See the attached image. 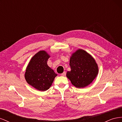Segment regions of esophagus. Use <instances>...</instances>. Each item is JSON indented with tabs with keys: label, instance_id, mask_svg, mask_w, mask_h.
I'll list each match as a JSON object with an SVG mask.
<instances>
[{
	"label": "esophagus",
	"instance_id": "esophagus-1",
	"mask_svg": "<svg viewBox=\"0 0 122 122\" xmlns=\"http://www.w3.org/2000/svg\"><path fill=\"white\" fill-rule=\"evenodd\" d=\"M66 72H64L63 73L61 74V76H65L66 75Z\"/></svg>",
	"mask_w": 122,
	"mask_h": 122
}]
</instances>
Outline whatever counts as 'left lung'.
<instances>
[{"label": "left lung", "instance_id": "8db88e82", "mask_svg": "<svg viewBox=\"0 0 122 122\" xmlns=\"http://www.w3.org/2000/svg\"><path fill=\"white\" fill-rule=\"evenodd\" d=\"M71 71L66 76L77 88H83L90 84L98 74L99 68L92 55L79 49L72 54L70 58Z\"/></svg>", "mask_w": 122, "mask_h": 122}]
</instances>
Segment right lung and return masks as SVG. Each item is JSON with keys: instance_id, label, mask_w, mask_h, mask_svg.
Listing matches in <instances>:
<instances>
[{"instance_id": "add662e5", "label": "right lung", "mask_w": 122, "mask_h": 122, "mask_svg": "<svg viewBox=\"0 0 122 122\" xmlns=\"http://www.w3.org/2000/svg\"><path fill=\"white\" fill-rule=\"evenodd\" d=\"M50 57L46 51L41 50L31 58L26 69V81L37 90L44 92L48 90L57 75L47 65Z\"/></svg>"}]
</instances>
